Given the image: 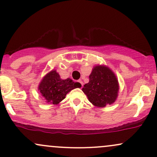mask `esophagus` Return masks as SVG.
Returning a JSON list of instances; mask_svg holds the SVG:
<instances>
[{
  "instance_id": "obj_1",
  "label": "esophagus",
  "mask_w": 157,
  "mask_h": 157,
  "mask_svg": "<svg viewBox=\"0 0 157 157\" xmlns=\"http://www.w3.org/2000/svg\"><path fill=\"white\" fill-rule=\"evenodd\" d=\"M77 82H78L80 84V86H81V87H82V86H83V82H82V81L81 80H79L78 81H77Z\"/></svg>"
}]
</instances>
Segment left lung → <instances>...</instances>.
I'll use <instances>...</instances> for the list:
<instances>
[{
  "instance_id": "left-lung-1",
  "label": "left lung",
  "mask_w": 157,
  "mask_h": 157,
  "mask_svg": "<svg viewBox=\"0 0 157 157\" xmlns=\"http://www.w3.org/2000/svg\"><path fill=\"white\" fill-rule=\"evenodd\" d=\"M119 89L118 80L112 70L104 65H97L89 75V82L82 90L94 105L104 108L116 101Z\"/></svg>"
}]
</instances>
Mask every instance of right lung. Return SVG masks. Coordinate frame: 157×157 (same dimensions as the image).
Wrapping results in <instances>:
<instances>
[{"instance_id": "obj_1", "label": "right lung", "mask_w": 157, "mask_h": 157, "mask_svg": "<svg viewBox=\"0 0 157 157\" xmlns=\"http://www.w3.org/2000/svg\"><path fill=\"white\" fill-rule=\"evenodd\" d=\"M80 87L79 82H75L71 78L61 79L57 71L53 69L43 77L38 91L47 103L57 105L71 90Z\"/></svg>"}]
</instances>
